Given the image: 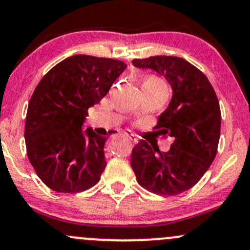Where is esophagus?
Masks as SVG:
<instances>
[{
	"label": "esophagus",
	"mask_w": 250,
	"mask_h": 250,
	"mask_svg": "<svg viewBox=\"0 0 250 250\" xmlns=\"http://www.w3.org/2000/svg\"><path fill=\"white\" fill-rule=\"evenodd\" d=\"M125 135L127 136V138H129L130 140L133 141V143H138V138H136L135 135H134V134H132V133H128V132H125Z\"/></svg>",
	"instance_id": "obj_1"
}]
</instances>
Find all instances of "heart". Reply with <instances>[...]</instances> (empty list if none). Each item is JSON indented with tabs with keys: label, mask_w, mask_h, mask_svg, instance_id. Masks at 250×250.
I'll return each instance as SVG.
<instances>
[{
	"label": "heart",
	"mask_w": 250,
	"mask_h": 250,
	"mask_svg": "<svg viewBox=\"0 0 250 250\" xmlns=\"http://www.w3.org/2000/svg\"><path fill=\"white\" fill-rule=\"evenodd\" d=\"M143 85H153V86H167L165 85L164 81L162 79H159L158 77H147L145 80H144Z\"/></svg>",
	"instance_id": "1"
}]
</instances>
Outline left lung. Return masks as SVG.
Wrapping results in <instances>:
<instances>
[{
    "label": "left lung",
    "mask_w": 250,
    "mask_h": 250,
    "mask_svg": "<svg viewBox=\"0 0 250 250\" xmlns=\"http://www.w3.org/2000/svg\"><path fill=\"white\" fill-rule=\"evenodd\" d=\"M132 62L156 70L171 85L172 99L154 128L173 141L169 151L162 152L141 140L133 147L130 165L141 187L158 195H177L194 187L215 158L222 118L217 94L206 75L181 57Z\"/></svg>",
    "instance_id": "1"
}]
</instances>
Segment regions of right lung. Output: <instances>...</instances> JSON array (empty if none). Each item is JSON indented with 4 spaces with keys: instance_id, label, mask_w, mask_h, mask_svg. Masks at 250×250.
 I'll return each instance as SVG.
<instances>
[{
    "instance_id": "obj_1",
    "label": "right lung",
    "mask_w": 250,
    "mask_h": 250,
    "mask_svg": "<svg viewBox=\"0 0 250 250\" xmlns=\"http://www.w3.org/2000/svg\"><path fill=\"white\" fill-rule=\"evenodd\" d=\"M125 68L118 60L74 55L39 81L28 102L25 141L28 160L50 189L80 193L101 180L106 136L91 128L83 133L81 125Z\"/></svg>"
}]
</instances>
